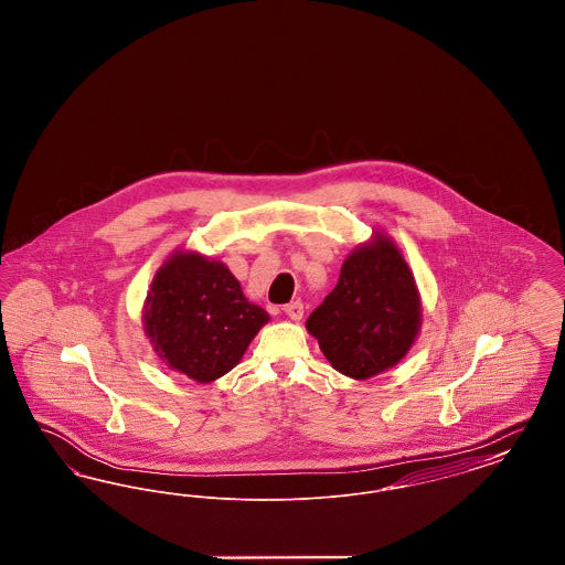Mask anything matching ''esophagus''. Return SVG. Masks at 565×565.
<instances>
[{"instance_id":"1","label":"esophagus","mask_w":565,"mask_h":565,"mask_svg":"<svg viewBox=\"0 0 565 565\" xmlns=\"http://www.w3.org/2000/svg\"><path fill=\"white\" fill-rule=\"evenodd\" d=\"M284 311H286V316L290 318V320H302V313H305V307H302V302L300 300H295V302H290V305H286L284 307Z\"/></svg>"}]
</instances>
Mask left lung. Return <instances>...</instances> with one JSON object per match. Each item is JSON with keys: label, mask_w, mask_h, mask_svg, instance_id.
<instances>
[{"label": "left lung", "mask_w": 565, "mask_h": 565, "mask_svg": "<svg viewBox=\"0 0 565 565\" xmlns=\"http://www.w3.org/2000/svg\"><path fill=\"white\" fill-rule=\"evenodd\" d=\"M422 323L413 273L392 239L355 247L334 290L309 316L307 330L339 373L371 379L411 350Z\"/></svg>", "instance_id": "obj_1"}]
</instances>
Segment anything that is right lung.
I'll list each match as a JSON object with an SVG mask.
<instances>
[{
    "label": "right lung",
    "mask_w": 565,
    "mask_h": 565,
    "mask_svg": "<svg viewBox=\"0 0 565 565\" xmlns=\"http://www.w3.org/2000/svg\"><path fill=\"white\" fill-rule=\"evenodd\" d=\"M269 313L252 305L222 263L178 252L154 275L146 298V334L162 360L210 383L226 375Z\"/></svg>",
    "instance_id": "add662e5"
}]
</instances>
